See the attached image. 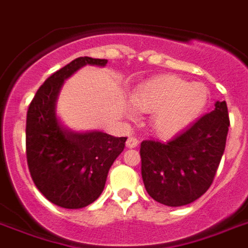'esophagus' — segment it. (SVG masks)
<instances>
[{
    "instance_id": "1",
    "label": "esophagus",
    "mask_w": 248,
    "mask_h": 248,
    "mask_svg": "<svg viewBox=\"0 0 248 248\" xmlns=\"http://www.w3.org/2000/svg\"><path fill=\"white\" fill-rule=\"evenodd\" d=\"M138 144H139V140L136 139V138H132V136H130V138L127 139V141H126V147L136 148L138 147Z\"/></svg>"
}]
</instances>
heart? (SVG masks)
Wrapping results in <instances>:
<instances>
[{
    "label": "heart",
    "mask_w": 248,
    "mask_h": 248,
    "mask_svg": "<svg viewBox=\"0 0 248 248\" xmlns=\"http://www.w3.org/2000/svg\"><path fill=\"white\" fill-rule=\"evenodd\" d=\"M210 100V90L204 83L188 82L177 76H159L134 90L131 103L144 113H153L151 126L159 136H172L193 124L204 112ZM135 109L126 114L136 120Z\"/></svg>",
    "instance_id": "obj_1"
}]
</instances>
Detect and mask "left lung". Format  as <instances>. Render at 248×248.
I'll use <instances>...</instances> for the list:
<instances>
[{
  "label": "left lung",
  "mask_w": 248,
  "mask_h": 248,
  "mask_svg": "<svg viewBox=\"0 0 248 248\" xmlns=\"http://www.w3.org/2000/svg\"><path fill=\"white\" fill-rule=\"evenodd\" d=\"M229 114L225 101L166 143L140 144L141 176L148 194L179 207L198 200L211 186L227 143Z\"/></svg>",
  "instance_id": "1"
}]
</instances>
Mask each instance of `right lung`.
Instances as JSON below:
<instances>
[{"label": "right lung", "instance_id": "obj_1", "mask_svg": "<svg viewBox=\"0 0 248 248\" xmlns=\"http://www.w3.org/2000/svg\"><path fill=\"white\" fill-rule=\"evenodd\" d=\"M107 63V59L77 58L52 73L29 104L25 126L29 172L37 189L59 207L82 208L96 201L127 140L101 131H71L56 117V99L64 79L83 65Z\"/></svg>", "mask_w": 248, "mask_h": 248}]
</instances>
